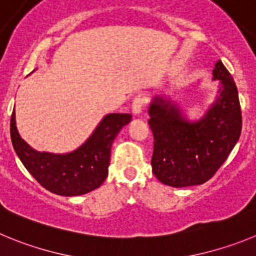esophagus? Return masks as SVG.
<instances>
[{
    "mask_svg": "<svg viewBox=\"0 0 256 256\" xmlns=\"http://www.w3.org/2000/svg\"><path fill=\"white\" fill-rule=\"evenodd\" d=\"M144 104H146V96H144V94H138V96H136L132 101L133 114H136V115L141 114L142 110H144Z\"/></svg>",
    "mask_w": 256,
    "mask_h": 256,
    "instance_id": "34e87169",
    "label": "esophagus"
}]
</instances>
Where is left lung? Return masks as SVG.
Instances as JSON below:
<instances>
[{"mask_svg": "<svg viewBox=\"0 0 256 256\" xmlns=\"http://www.w3.org/2000/svg\"><path fill=\"white\" fill-rule=\"evenodd\" d=\"M220 82L216 102L198 122L187 120L177 105L155 97L148 108L154 134L155 177L172 187L202 184L226 162L242 128L234 80L220 60L212 70Z\"/></svg>", "mask_w": 256, "mask_h": 256, "instance_id": "8db88e82", "label": "left lung"}]
</instances>
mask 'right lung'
Returning a JSON list of instances; mask_svg holds the SVG:
<instances>
[{"label": "right lung", "mask_w": 256, "mask_h": 256, "mask_svg": "<svg viewBox=\"0 0 256 256\" xmlns=\"http://www.w3.org/2000/svg\"><path fill=\"white\" fill-rule=\"evenodd\" d=\"M130 119V114H108L80 148L60 155L33 150L18 132L14 110L11 141L22 165L40 186L56 195H84L98 188L106 180L112 142Z\"/></svg>", "instance_id": "right-lung-1"}]
</instances>
